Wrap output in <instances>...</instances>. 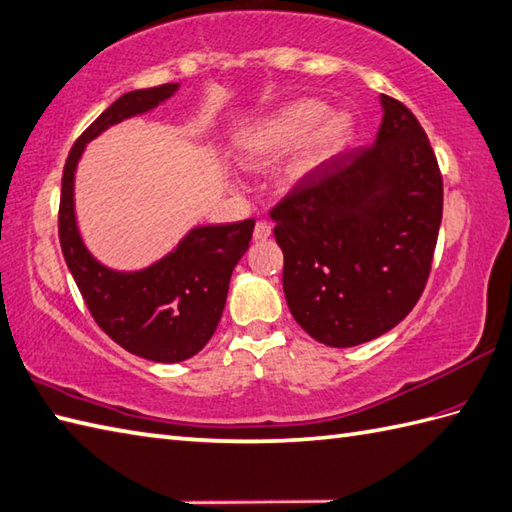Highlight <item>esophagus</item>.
<instances>
[{
  "instance_id": "esophagus-1",
  "label": "esophagus",
  "mask_w": 512,
  "mask_h": 512,
  "mask_svg": "<svg viewBox=\"0 0 512 512\" xmlns=\"http://www.w3.org/2000/svg\"><path fill=\"white\" fill-rule=\"evenodd\" d=\"M271 236V225L267 221H258L254 227V241H267Z\"/></svg>"
}]
</instances>
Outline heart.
Segmentation results:
<instances>
[{
    "instance_id": "heart-1",
    "label": "heart",
    "mask_w": 512,
    "mask_h": 512,
    "mask_svg": "<svg viewBox=\"0 0 512 512\" xmlns=\"http://www.w3.org/2000/svg\"><path fill=\"white\" fill-rule=\"evenodd\" d=\"M322 100L304 98L258 122L241 142V157L249 164L276 160L302 143V151L289 164V175L302 179L333 162L355 138V120L348 111H333Z\"/></svg>"
}]
</instances>
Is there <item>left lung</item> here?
<instances>
[{
  "label": "left lung",
  "instance_id": "8db88e82",
  "mask_svg": "<svg viewBox=\"0 0 512 512\" xmlns=\"http://www.w3.org/2000/svg\"><path fill=\"white\" fill-rule=\"evenodd\" d=\"M366 149L306 175L278 206L282 289L306 333L333 348L388 333L423 293L442 219V175L403 102L381 96Z\"/></svg>",
  "mask_w": 512,
  "mask_h": 512
}]
</instances>
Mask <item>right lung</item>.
Returning a JSON list of instances; mask_svg holds the SVG:
<instances>
[{
	"instance_id": "1",
	"label": "right lung",
	"mask_w": 512,
	"mask_h": 512,
	"mask_svg": "<svg viewBox=\"0 0 512 512\" xmlns=\"http://www.w3.org/2000/svg\"><path fill=\"white\" fill-rule=\"evenodd\" d=\"M177 83L122 94L89 124L63 168L59 241L89 313L131 355L177 363L210 342L223 315L230 278L252 241L254 219L199 225L173 252L140 271L109 269L89 254L74 212V173L87 142L111 124L140 116L173 96Z\"/></svg>"
}]
</instances>
